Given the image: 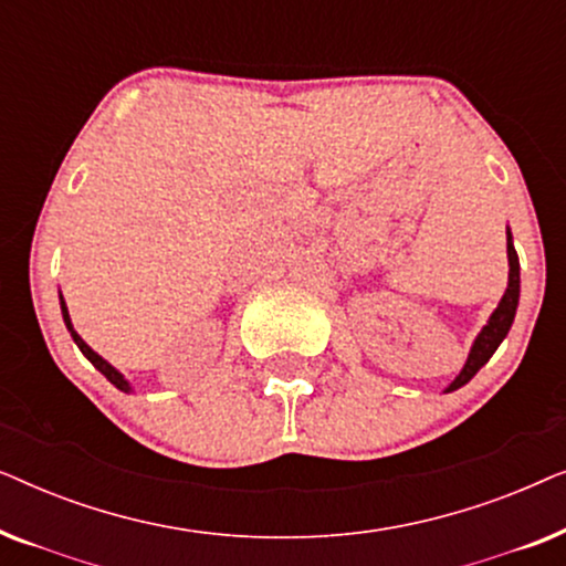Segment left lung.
Here are the masks:
<instances>
[{
    "instance_id": "8db88e82",
    "label": "left lung",
    "mask_w": 566,
    "mask_h": 566,
    "mask_svg": "<svg viewBox=\"0 0 566 566\" xmlns=\"http://www.w3.org/2000/svg\"><path fill=\"white\" fill-rule=\"evenodd\" d=\"M507 262H510V275H507L505 296H502L500 306L492 312L490 322H486V327L479 332V337L474 339V345H471L467 366H463L461 374L455 376V381L448 386L446 391H455V389H461L463 384H469L471 378L476 376V370L482 368L484 363L492 358L494 350H497L502 339L507 337L510 327H513L517 298H521V262H517V252H515V247H513V234H510V229H507Z\"/></svg>"
}]
</instances>
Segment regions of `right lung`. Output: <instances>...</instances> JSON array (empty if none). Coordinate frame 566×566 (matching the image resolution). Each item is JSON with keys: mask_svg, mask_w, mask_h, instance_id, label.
<instances>
[{"mask_svg": "<svg viewBox=\"0 0 566 566\" xmlns=\"http://www.w3.org/2000/svg\"><path fill=\"white\" fill-rule=\"evenodd\" d=\"M61 314H64L66 329H69V332H72L74 343H76V347H80V350L84 353V358H87V360L92 363V366H95V368L99 370V374H103V376L107 378V381H111L113 386H118V389H120V391H130V384L126 381V378H123V376L118 374V370H115V368L111 366V363H107L105 358H99V355H97L95 350H92V347H90L87 343H84V339H82L80 335H76V332H74V327H72V319H69V308H66V304H64V296H61Z\"/></svg>", "mask_w": 566, "mask_h": 566, "instance_id": "right-lung-1", "label": "right lung"}]
</instances>
